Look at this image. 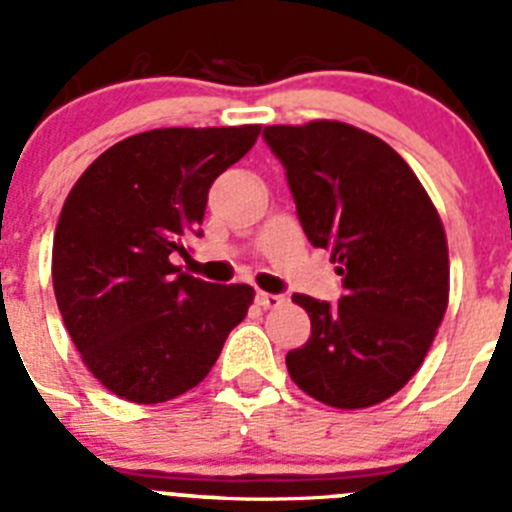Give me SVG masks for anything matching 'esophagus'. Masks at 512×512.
<instances>
[{
    "mask_svg": "<svg viewBox=\"0 0 512 512\" xmlns=\"http://www.w3.org/2000/svg\"><path fill=\"white\" fill-rule=\"evenodd\" d=\"M256 302H259L261 307H266V310H274V307H282L284 302H287V297L271 295V292H259V295H256Z\"/></svg>",
    "mask_w": 512,
    "mask_h": 512,
    "instance_id": "esophagus-1",
    "label": "esophagus"
}]
</instances>
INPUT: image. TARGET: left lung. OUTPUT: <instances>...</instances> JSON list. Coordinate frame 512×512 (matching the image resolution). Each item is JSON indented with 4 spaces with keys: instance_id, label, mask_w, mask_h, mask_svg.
I'll list each match as a JSON object with an SVG mask.
<instances>
[{
    "instance_id": "8db88e82",
    "label": "left lung",
    "mask_w": 512,
    "mask_h": 512,
    "mask_svg": "<svg viewBox=\"0 0 512 512\" xmlns=\"http://www.w3.org/2000/svg\"><path fill=\"white\" fill-rule=\"evenodd\" d=\"M307 241L330 248L338 305L295 295L312 336L287 354L292 382L323 405H379L413 379L449 307V246L405 158L338 120L269 125Z\"/></svg>"
}]
</instances>
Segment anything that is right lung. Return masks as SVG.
<instances>
[{
	"instance_id": "obj_1",
	"label": "right lung",
	"mask_w": 512,
	"mask_h": 512,
	"mask_svg": "<svg viewBox=\"0 0 512 512\" xmlns=\"http://www.w3.org/2000/svg\"><path fill=\"white\" fill-rule=\"evenodd\" d=\"M261 125L158 128L94 158L63 202L53 292L81 361L112 395L174 400L215 366L253 302L248 284H212L174 264L202 235L207 192Z\"/></svg>"
}]
</instances>
